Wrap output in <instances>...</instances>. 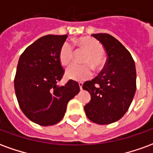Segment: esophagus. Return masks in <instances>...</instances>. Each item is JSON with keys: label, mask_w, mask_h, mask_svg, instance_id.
<instances>
[{"label": "esophagus", "mask_w": 153, "mask_h": 153, "mask_svg": "<svg viewBox=\"0 0 153 153\" xmlns=\"http://www.w3.org/2000/svg\"><path fill=\"white\" fill-rule=\"evenodd\" d=\"M79 86L80 89L82 90V88H83V83H81V82H80V83H79Z\"/></svg>", "instance_id": "34e87169"}]
</instances>
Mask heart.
I'll use <instances>...</instances> for the list:
<instances>
[{"label": "heart", "mask_w": 153, "mask_h": 153, "mask_svg": "<svg viewBox=\"0 0 153 153\" xmlns=\"http://www.w3.org/2000/svg\"><path fill=\"white\" fill-rule=\"evenodd\" d=\"M75 43L88 51L84 59L85 63L91 64L94 68L101 66L102 63L103 47L98 41L91 37H81L75 40ZM73 55L74 49L71 44L64 42L59 52V60L61 65H69L73 59ZM92 74L93 70L89 65H79L73 64L68 67L65 71V77L67 79L75 81L86 80L89 79Z\"/></svg>", "instance_id": "b5f03b06"}]
</instances>
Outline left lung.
Returning a JSON list of instances; mask_svg holds the SVG:
<instances>
[{
	"mask_svg": "<svg viewBox=\"0 0 153 153\" xmlns=\"http://www.w3.org/2000/svg\"><path fill=\"white\" fill-rule=\"evenodd\" d=\"M107 54L105 66L97 76L83 84L91 95L84 111L91 121L108 125L123 117L136 91L134 60L126 48L108 33L93 34Z\"/></svg>",
	"mask_w": 153,
	"mask_h": 153,
	"instance_id": "1",
	"label": "left lung"
}]
</instances>
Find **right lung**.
I'll use <instances>...</instances> for the list:
<instances>
[{
	"label": "right lung",
	"mask_w": 153,
	"mask_h": 153,
	"mask_svg": "<svg viewBox=\"0 0 153 153\" xmlns=\"http://www.w3.org/2000/svg\"><path fill=\"white\" fill-rule=\"evenodd\" d=\"M67 35H46L38 38L19 57L15 77V90L20 109L31 121L53 125L65 115L67 104L79 92V83L69 80L56 83L64 70L59 52Z\"/></svg>",
	"instance_id": "obj_1"
}]
</instances>
